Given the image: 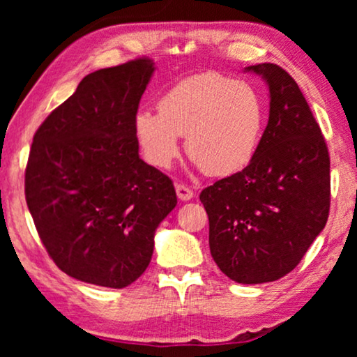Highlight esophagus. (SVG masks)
<instances>
[{
  "instance_id": "esophagus-1",
  "label": "esophagus",
  "mask_w": 357,
  "mask_h": 357,
  "mask_svg": "<svg viewBox=\"0 0 357 357\" xmlns=\"http://www.w3.org/2000/svg\"><path fill=\"white\" fill-rule=\"evenodd\" d=\"M175 192H177V197H178V199H182V202H188V199H192L195 197L193 190L182 183L175 185Z\"/></svg>"
}]
</instances>
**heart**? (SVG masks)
Returning a JSON list of instances; mask_svg holds the SVG:
<instances>
[{
	"label": "heart",
	"instance_id": "1",
	"mask_svg": "<svg viewBox=\"0 0 357 357\" xmlns=\"http://www.w3.org/2000/svg\"><path fill=\"white\" fill-rule=\"evenodd\" d=\"M159 112L139 110L133 130L144 159L169 169L187 151L209 175H231L252 162L266 123L261 96L247 82L218 73L180 81L160 97Z\"/></svg>",
	"mask_w": 357,
	"mask_h": 357
}]
</instances>
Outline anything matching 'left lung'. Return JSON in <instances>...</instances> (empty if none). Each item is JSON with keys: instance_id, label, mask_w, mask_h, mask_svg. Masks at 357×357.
Listing matches in <instances>:
<instances>
[{"instance_id": "obj_1", "label": "left lung", "mask_w": 357, "mask_h": 357, "mask_svg": "<svg viewBox=\"0 0 357 357\" xmlns=\"http://www.w3.org/2000/svg\"><path fill=\"white\" fill-rule=\"evenodd\" d=\"M270 89V119L252 162L204 188L209 250L242 284L286 276L299 265L330 211V155L305 97L273 63L245 68Z\"/></svg>"}]
</instances>
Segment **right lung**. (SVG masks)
Returning a JSON list of instances; mask_svg holds the SVG:
<instances>
[{"label":"right lung","instance_id":"1","mask_svg":"<svg viewBox=\"0 0 357 357\" xmlns=\"http://www.w3.org/2000/svg\"><path fill=\"white\" fill-rule=\"evenodd\" d=\"M154 70L136 58L91 73L33 135L29 211L52 260L82 282L121 289L138 280L177 204L172 180L139 158L133 130Z\"/></svg>","mask_w":357,"mask_h":357}]
</instances>
